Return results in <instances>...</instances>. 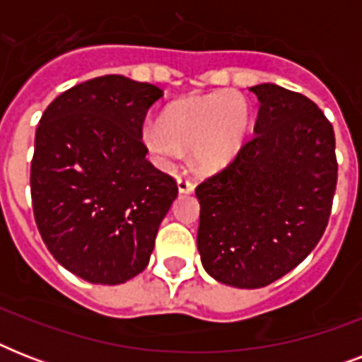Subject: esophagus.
Segmentation results:
<instances>
[{
	"label": "esophagus",
	"instance_id": "1",
	"mask_svg": "<svg viewBox=\"0 0 362 362\" xmlns=\"http://www.w3.org/2000/svg\"><path fill=\"white\" fill-rule=\"evenodd\" d=\"M176 186H178V192L180 193H193V189H195V184L192 180L184 178V176L176 178Z\"/></svg>",
	"mask_w": 362,
	"mask_h": 362
}]
</instances>
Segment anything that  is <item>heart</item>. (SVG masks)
<instances>
[{"mask_svg": "<svg viewBox=\"0 0 362 362\" xmlns=\"http://www.w3.org/2000/svg\"><path fill=\"white\" fill-rule=\"evenodd\" d=\"M250 125L246 99L235 92H214L170 103L161 122L142 125V142L161 169H173L186 148L204 170L220 169L240 150Z\"/></svg>", "mask_w": 362, "mask_h": 362, "instance_id": "heart-1", "label": "heart"}]
</instances>
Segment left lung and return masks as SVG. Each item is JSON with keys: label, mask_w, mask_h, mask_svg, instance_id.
<instances>
[{"label": "left lung", "mask_w": 362, "mask_h": 362, "mask_svg": "<svg viewBox=\"0 0 362 362\" xmlns=\"http://www.w3.org/2000/svg\"><path fill=\"white\" fill-rule=\"evenodd\" d=\"M250 92L259 99L253 136L195 189L201 263L240 289L269 286L314 250L338 175L334 131L314 101L270 82Z\"/></svg>", "instance_id": "8db88e82"}]
</instances>
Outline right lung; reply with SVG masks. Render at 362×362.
Listing matches in <instances>:
<instances>
[{
  "label": "right lung",
  "instance_id": "1",
  "mask_svg": "<svg viewBox=\"0 0 362 362\" xmlns=\"http://www.w3.org/2000/svg\"><path fill=\"white\" fill-rule=\"evenodd\" d=\"M163 98L105 75L48 105L35 131L31 201L42 242L82 280L116 286L146 269L176 182L146 159L142 122Z\"/></svg>",
  "mask_w": 362,
  "mask_h": 362
}]
</instances>
